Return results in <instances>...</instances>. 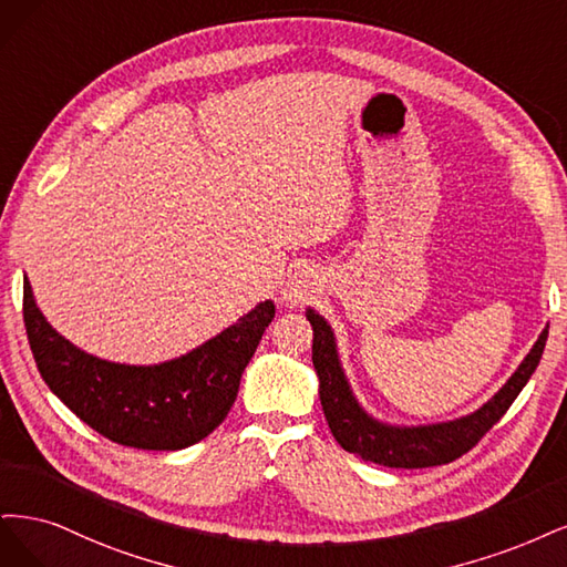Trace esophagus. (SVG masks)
<instances>
[{
  "instance_id": "1",
  "label": "esophagus",
  "mask_w": 567,
  "mask_h": 567,
  "mask_svg": "<svg viewBox=\"0 0 567 567\" xmlns=\"http://www.w3.org/2000/svg\"><path fill=\"white\" fill-rule=\"evenodd\" d=\"M316 285L318 282L313 278V272L306 268H299L295 276H291V280L287 282V287L282 291V301L287 306H303L318 291Z\"/></svg>"
}]
</instances>
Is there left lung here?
<instances>
[{
  "instance_id": "obj_1",
  "label": "left lung",
  "mask_w": 567,
  "mask_h": 567,
  "mask_svg": "<svg viewBox=\"0 0 567 567\" xmlns=\"http://www.w3.org/2000/svg\"><path fill=\"white\" fill-rule=\"evenodd\" d=\"M306 318L310 320V327H313V364L320 377V403L332 435L346 452L360 456L362 462L389 468L441 466L460 460L462 454L476 447L481 437L506 414L527 379L537 370L546 337H549V327H546L514 377L478 412L454 419V422L447 424L395 429L379 424L362 412L349 389V381H346L341 372L330 324L310 308L306 310Z\"/></svg>"
}]
</instances>
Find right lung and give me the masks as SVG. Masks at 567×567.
Segmentation results:
<instances>
[{"mask_svg":"<svg viewBox=\"0 0 567 567\" xmlns=\"http://www.w3.org/2000/svg\"><path fill=\"white\" fill-rule=\"evenodd\" d=\"M272 316L276 306L264 301L193 353L134 368L75 349L44 320L23 280V322L47 386L107 441L138 450H184L221 424Z\"/></svg>","mask_w":567,"mask_h":567,"instance_id":"add662e5","label":"right lung"}]
</instances>
